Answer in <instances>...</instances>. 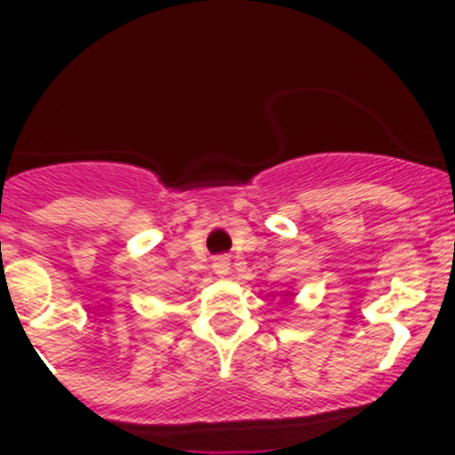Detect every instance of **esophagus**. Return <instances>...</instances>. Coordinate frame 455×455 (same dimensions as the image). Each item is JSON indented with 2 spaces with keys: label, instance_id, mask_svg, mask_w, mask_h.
Returning a JSON list of instances; mask_svg holds the SVG:
<instances>
[{
  "label": "esophagus",
  "instance_id": "34e87169",
  "mask_svg": "<svg viewBox=\"0 0 455 455\" xmlns=\"http://www.w3.org/2000/svg\"><path fill=\"white\" fill-rule=\"evenodd\" d=\"M228 268H231V261H228V257H215L213 259L215 275H227Z\"/></svg>",
  "mask_w": 455,
  "mask_h": 455
}]
</instances>
